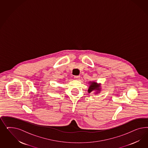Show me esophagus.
Segmentation results:
<instances>
[{"mask_svg": "<svg viewBox=\"0 0 148 148\" xmlns=\"http://www.w3.org/2000/svg\"><path fill=\"white\" fill-rule=\"evenodd\" d=\"M74 79H76V80H79L80 78V76H79V75H76V76H74Z\"/></svg>", "mask_w": 148, "mask_h": 148, "instance_id": "34e87169", "label": "esophagus"}]
</instances>
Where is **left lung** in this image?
<instances>
[{
    "label": "left lung",
    "mask_w": 148,
    "mask_h": 148,
    "mask_svg": "<svg viewBox=\"0 0 148 148\" xmlns=\"http://www.w3.org/2000/svg\"><path fill=\"white\" fill-rule=\"evenodd\" d=\"M90 86L88 90V92L90 93L92 91L96 90L95 93H99L100 92V84H98L97 82H90Z\"/></svg>",
    "instance_id": "8db88e82"
}]
</instances>
